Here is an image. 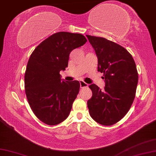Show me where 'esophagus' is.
I'll list each match as a JSON object with an SVG mask.
<instances>
[{
  "label": "esophagus",
  "instance_id": "obj_1",
  "mask_svg": "<svg viewBox=\"0 0 156 156\" xmlns=\"http://www.w3.org/2000/svg\"><path fill=\"white\" fill-rule=\"evenodd\" d=\"M80 87L81 88H84V87H88V83H85L83 81H80Z\"/></svg>",
  "mask_w": 156,
  "mask_h": 156
}]
</instances>
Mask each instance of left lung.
<instances>
[{
    "instance_id": "1",
    "label": "left lung",
    "mask_w": 156,
    "mask_h": 156,
    "mask_svg": "<svg viewBox=\"0 0 156 156\" xmlns=\"http://www.w3.org/2000/svg\"><path fill=\"white\" fill-rule=\"evenodd\" d=\"M98 58V71L103 73L102 90L90 84L92 97L87 105L92 119L103 126H112L123 119L135 97L138 73L135 61L125 48L104 37L86 35Z\"/></svg>"
}]
</instances>
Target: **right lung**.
I'll list each match as a JSON object with an SVG mask.
<instances>
[{
	"label": "right lung",
	"instance_id": "1",
	"mask_svg": "<svg viewBox=\"0 0 156 156\" xmlns=\"http://www.w3.org/2000/svg\"><path fill=\"white\" fill-rule=\"evenodd\" d=\"M86 42L80 33L58 32L40 43L30 55L25 92L33 113L43 123L57 125L70 114L80 83L65 81L59 73L68 67L70 52Z\"/></svg>",
	"mask_w": 156,
	"mask_h": 156
}]
</instances>
